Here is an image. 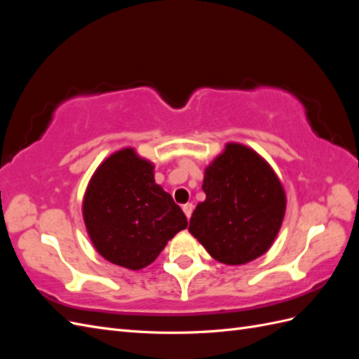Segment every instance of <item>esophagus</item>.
Segmentation results:
<instances>
[{
	"label": "esophagus",
	"instance_id": "obj_1",
	"mask_svg": "<svg viewBox=\"0 0 359 359\" xmlns=\"http://www.w3.org/2000/svg\"><path fill=\"white\" fill-rule=\"evenodd\" d=\"M182 211H184V214H186L187 219L190 220L191 212H193V203H186V205H182Z\"/></svg>",
	"mask_w": 359,
	"mask_h": 359
}]
</instances>
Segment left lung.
I'll list each match as a JSON object with an SVG mask.
<instances>
[{
	"label": "left lung",
	"mask_w": 359,
	"mask_h": 359,
	"mask_svg": "<svg viewBox=\"0 0 359 359\" xmlns=\"http://www.w3.org/2000/svg\"><path fill=\"white\" fill-rule=\"evenodd\" d=\"M203 202L189 232L215 260L243 265L265 255L286 212L283 184L269 163L243 144H226L205 168Z\"/></svg>",
	"instance_id": "1"
}]
</instances>
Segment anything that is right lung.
<instances>
[{
  "instance_id": "add662e5",
  "label": "right lung",
  "mask_w": 359,
  "mask_h": 359,
  "mask_svg": "<svg viewBox=\"0 0 359 359\" xmlns=\"http://www.w3.org/2000/svg\"><path fill=\"white\" fill-rule=\"evenodd\" d=\"M82 214L94 248L111 264L137 271L153 264L187 227L182 210L154 180V163L133 148L115 151L95 169Z\"/></svg>"
}]
</instances>
